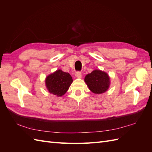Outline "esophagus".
I'll use <instances>...</instances> for the list:
<instances>
[{
  "label": "esophagus",
  "mask_w": 152,
  "mask_h": 152,
  "mask_svg": "<svg viewBox=\"0 0 152 152\" xmlns=\"http://www.w3.org/2000/svg\"><path fill=\"white\" fill-rule=\"evenodd\" d=\"M75 75L76 77H77V78H80L81 76H82L81 72H79V71H77V72L75 73Z\"/></svg>",
  "instance_id": "obj_1"
}]
</instances>
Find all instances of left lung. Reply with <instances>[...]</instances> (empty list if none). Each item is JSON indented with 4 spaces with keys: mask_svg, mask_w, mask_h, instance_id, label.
<instances>
[{
    "mask_svg": "<svg viewBox=\"0 0 152 152\" xmlns=\"http://www.w3.org/2000/svg\"><path fill=\"white\" fill-rule=\"evenodd\" d=\"M84 80L89 89L95 94L104 93L110 86V78L107 73L99 70L87 74Z\"/></svg>",
    "mask_w": 152,
    "mask_h": 152,
    "instance_id": "obj_1",
    "label": "left lung"
}]
</instances>
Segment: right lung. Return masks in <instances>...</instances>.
<instances>
[{
	"label": "right lung",
	"mask_w": 152,
	"mask_h": 152,
	"mask_svg": "<svg viewBox=\"0 0 152 152\" xmlns=\"http://www.w3.org/2000/svg\"><path fill=\"white\" fill-rule=\"evenodd\" d=\"M72 82V78L69 73L58 70L47 77L45 84L50 93L61 96L65 94Z\"/></svg>",
	"instance_id": "obj_1"
}]
</instances>
